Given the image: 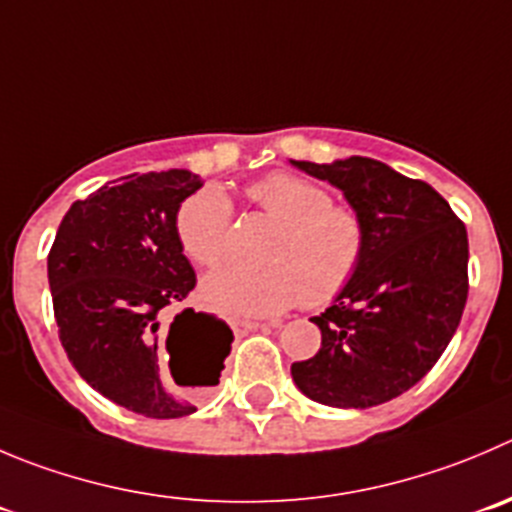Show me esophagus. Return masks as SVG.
Masks as SVG:
<instances>
[{
	"mask_svg": "<svg viewBox=\"0 0 512 512\" xmlns=\"http://www.w3.org/2000/svg\"><path fill=\"white\" fill-rule=\"evenodd\" d=\"M241 326H246V329H264V326H279L281 321L279 319H271V321H256V319H243L238 321Z\"/></svg>",
	"mask_w": 512,
	"mask_h": 512,
	"instance_id": "34e87169",
	"label": "esophagus"
}]
</instances>
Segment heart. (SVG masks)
<instances>
[{"label": "heart", "instance_id": "heart-1", "mask_svg": "<svg viewBox=\"0 0 512 512\" xmlns=\"http://www.w3.org/2000/svg\"><path fill=\"white\" fill-rule=\"evenodd\" d=\"M261 211L281 233L266 253L269 269L223 266L203 279V299L211 306L243 316H274L299 301L329 304L359 274L367 256V226L347 206H334L332 196L311 180L274 173L248 188ZM233 206L226 193L206 186L180 203L175 238L180 251L198 266L226 259Z\"/></svg>", "mask_w": 512, "mask_h": 512}]
</instances>
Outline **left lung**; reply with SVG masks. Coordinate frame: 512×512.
<instances>
[{
  "label": "left lung",
  "mask_w": 512,
  "mask_h": 512,
  "mask_svg": "<svg viewBox=\"0 0 512 512\" xmlns=\"http://www.w3.org/2000/svg\"><path fill=\"white\" fill-rule=\"evenodd\" d=\"M342 191L367 226L352 284L311 316L319 352L291 364L296 387L326 407L367 410L415 387L440 359L467 301V231L425 180L379 160H289Z\"/></svg>",
  "instance_id": "8db88e82"
}]
</instances>
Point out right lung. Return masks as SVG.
I'll list each match as a JSON object with an SVG mask.
<instances>
[{"label": "right lung", "mask_w": 512, "mask_h": 512, "mask_svg": "<svg viewBox=\"0 0 512 512\" xmlns=\"http://www.w3.org/2000/svg\"><path fill=\"white\" fill-rule=\"evenodd\" d=\"M201 186V175L186 168L125 175L120 186L72 203L47 256L60 342L72 367L102 397L153 420L196 412L165 387L163 339L170 362L180 349L186 379L203 387L218 384L231 352V326L206 311L183 309L165 329V309L196 286L175 238V216Z\"/></svg>", "instance_id": "obj_1"}]
</instances>
